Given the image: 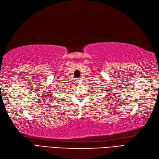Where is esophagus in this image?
Segmentation results:
<instances>
[{"instance_id": "34e87169", "label": "esophagus", "mask_w": 159, "mask_h": 159, "mask_svg": "<svg viewBox=\"0 0 159 159\" xmlns=\"http://www.w3.org/2000/svg\"><path fill=\"white\" fill-rule=\"evenodd\" d=\"M82 77H80V78H78V79H77V84H82L83 82H82Z\"/></svg>"}]
</instances>
